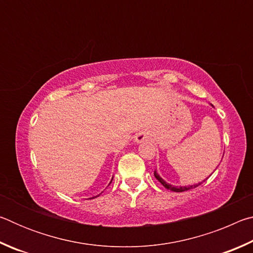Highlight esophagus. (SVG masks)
Masks as SVG:
<instances>
[{
	"label": "esophagus",
	"instance_id": "34e87169",
	"mask_svg": "<svg viewBox=\"0 0 253 253\" xmlns=\"http://www.w3.org/2000/svg\"><path fill=\"white\" fill-rule=\"evenodd\" d=\"M146 139H147V134H146V132H144V131L138 132V134H137V135L135 136V142H136L137 144L143 143L144 140H146Z\"/></svg>",
	"mask_w": 253,
	"mask_h": 253
}]
</instances>
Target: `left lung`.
I'll list each match as a JSON object with an SVG mask.
<instances>
[{
	"mask_svg": "<svg viewBox=\"0 0 253 253\" xmlns=\"http://www.w3.org/2000/svg\"><path fill=\"white\" fill-rule=\"evenodd\" d=\"M212 106V105H211ZM154 176L156 177V179L158 182H160L163 186H164L165 188H168V190H169V191H173V192H184V191H188V190H191V188H194V187H196V186H199L201 183H199V184H194V185H190V186H175V185H172V184H169V183H168V182H165L164 179H163L160 175H158V173L156 172H154ZM204 182V181H203Z\"/></svg>",
	"mask_w": 253,
	"mask_h": 253,
	"instance_id": "1",
	"label": "left lung"
}]
</instances>
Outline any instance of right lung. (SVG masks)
<instances>
[{
	"instance_id": "obj_1",
	"label": "right lung",
	"mask_w": 253,
	"mask_h": 253,
	"mask_svg": "<svg viewBox=\"0 0 253 253\" xmlns=\"http://www.w3.org/2000/svg\"><path fill=\"white\" fill-rule=\"evenodd\" d=\"M111 181H113V178H111ZM111 181H110V183H111ZM97 196H99V195H96V196H93V198H90V199H95V198H97Z\"/></svg>"
}]
</instances>
